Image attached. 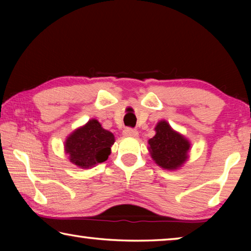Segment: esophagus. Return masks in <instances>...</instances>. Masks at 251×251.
<instances>
[{
	"instance_id": "obj_1",
	"label": "esophagus",
	"mask_w": 251,
	"mask_h": 251,
	"mask_svg": "<svg viewBox=\"0 0 251 251\" xmlns=\"http://www.w3.org/2000/svg\"><path fill=\"white\" fill-rule=\"evenodd\" d=\"M124 135L126 137H133V138H137L138 137V131L133 128H126L124 130Z\"/></svg>"
}]
</instances>
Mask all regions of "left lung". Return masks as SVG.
<instances>
[{
    "label": "left lung",
    "mask_w": 251,
    "mask_h": 251,
    "mask_svg": "<svg viewBox=\"0 0 251 251\" xmlns=\"http://www.w3.org/2000/svg\"><path fill=\"white\" fill-rule=\"evenodd\" d=\"M155 131L154 137L148 141L151 158L161 168L176 171L188 159L189 141L174 130L166 121L157 123Z\"/></svg>",
    "instance_id": "left-lung-1"
}]
</instances>
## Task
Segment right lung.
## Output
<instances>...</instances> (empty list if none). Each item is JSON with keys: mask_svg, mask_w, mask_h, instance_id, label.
I'll list each match as a JSON object with an SVG mask.
<instances>
[{"mask_svg": "<svg viewBox=\"0 0 251 251\" xmlns=\"http://www.w3.org/2000/svg\"><path fill=\"white\" fill-rule=\"evenodd\" d=\"M115 137L104 129L97 120L88 121L66 138L65 152L70 161L80 168H92L107 160Z\"/></svg>", "mask_w": 251, "mask_h": 251, "instance_id": "add662e5", "label": "right lung"}]
</instances>
